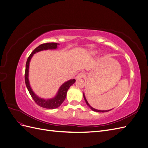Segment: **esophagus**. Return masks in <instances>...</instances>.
<instances>
[{
	"instance_id": "esophagus-1",
	"label": "esophagus",
	"mask_w": 148,
	"mask_h": 148,
	"mask_svg": "<svg viewBox=\"0 0 148 148\" xmlns=\"http://www.w3.org/2000/svg\"><path fill=\"white\" fill-rule=\"evenodd\" d=\"M84 77H85V74L84 73L82 72V73H79V74H78V75L77 76L76 78H77V79H82V78H84Z\"/></svg>"
}]
</instances>
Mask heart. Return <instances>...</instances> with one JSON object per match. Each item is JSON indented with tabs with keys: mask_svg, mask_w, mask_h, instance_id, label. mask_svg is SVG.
<instances>
[{
	"mask_svg": "<svg viewBox=\"0 0 148 148\" xmlns=\"http://www.w3.org/2000/svg\"><path fill=\"white\" fill-rule=\"evenodd\" d=\"M98 53V51H92V52H91V55L92 56H96V55H97Z\"/></svg>",
	"mask_w": 148,
	"mask_h": 148,
	"instance_id": "heart-1",
	"label": "heart"
}]
</instances>
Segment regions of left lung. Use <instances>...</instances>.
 Masks as SVG:
<instances>
[{
  "label": "left lung",
  "instance_id": "1",
  "mask_svg": "<svg viewBox=\"0 0 148 148\" xmlns=\"http://www.w3.org/2000/svg\"><path fill=\"white\" fill-rule=\"evenodd\" d=\"M83 97H84V99L85 102H86V104L88 105V107H89V108H90L92 110H93V111L97 112H108V111L112 110V109H110V110H97V109H95V108H93L92 107H91L90 105H89V104L88 103V101H87L86 99V97H85V95H84V92H83Z\"/></svg>",
  "mask_w": 148,
  "mask_h": 148
}]
</instances>
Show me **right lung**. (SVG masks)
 <instances>
[{"mask_svg":"<svg viewBox=\"0 0 148 148\" xmlns=\"http://www.w3.org/2000/svg\"><path fill=\"white\" fill-rule=\"evenodd\" d=\"M59 45V44L55 42H49L41 44V45L37 47L32 52V53H31L28 57L27 61H26L25 74V84L26 88H27L31 96L32 97L35 102L36 103L38 106L43 107V108L56 109L57 108V107H59L65 99L66 92L67 91H68V89L71 85L75 83V82H76V80L75 79H71L70 80H68V81L65 82L61 85L56 94V95L52 98H49V99H44V98H41L39 97L34 92L32 88H31L30 86V83L29 81V68L30 61L33 55L36 52L44 50H49V49L52 50V49H56Z\"/></svg>","mask_w":148,"mask_h":148,"instance_id":"right-lung-1","label":"right lung"}]
</instances>
